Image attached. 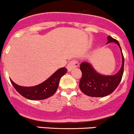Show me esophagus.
Here are the masks:
<instances>
[{"label": "esophagus", "instance_id": "obj_1", "mask_svg": "<svg viewBox=\"0 0 134 134\" xmlns=\"http://www.w3.org/2000/svg\"><path fill=\"white\" fill-rule=\"evenodd\" d=\"M78 66L79 63L77 62V61L76 60H71L70 62L68 63V64L67 65V69H68V70L69 71V72H70L71 70L77 68Z\"/></svg>", "mask_w": 134, "mask_h": 134}]
</instances>
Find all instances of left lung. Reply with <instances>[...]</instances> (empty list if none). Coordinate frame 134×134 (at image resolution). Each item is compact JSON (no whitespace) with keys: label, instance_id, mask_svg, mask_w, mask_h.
Segmentation results:
<instances>
[{"label":"left lung","instance_id":"8db88e82","mask_svg":"<svg viewBox=\"0 0 134 134\" xmlns=\"http://www.w3.org/2000/svg\"><path fill=\"white\" fill-rule=\"evenodd\" d=\"M107 39V43H116L122 52L120 45L116 39L110 36L108 37ZM122 67L119 72L114 76H103L97 73L88 62L81 63L80 67L82 76L79 84L81 91L85 95L95 97H103L112 93L118 86L123 76L124 58L122 52Z\"/></svg>","mask_w":134,"mask_h":134}]
</instances>
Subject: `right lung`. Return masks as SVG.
Segmentation results:
<instances>
[{
    "mask_svg": "<svg viewBox=\"0 0 134 134\" xmlns=\"http://www.w3.org/2000/svg\"><path fill=\"white\" fill-rule=\"evenodd\" d=\"M66 68H61L54 72L49 78L39 85L33 87H23L15 83L10 80L11 83L16 91L25 98L30 100H42L50 97L55 93L61 77L67 73Z\"/></svg>",
    "mask_w": 134,
    "mask_h": 134,
    "instance_id": "1",
    "label": "right lung"
}]
</instances>
